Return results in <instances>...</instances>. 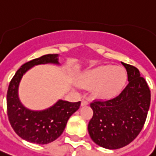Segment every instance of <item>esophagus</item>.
Here are the masks:
<instances>
[{"label": "esophagus", "mask_w": 156, "mask_h": 156, "mask_svg": "<svg viewBox=\"0 0 156 156\" xmlns=\"http://www.w3.org/2000/svg\"><path fill=\"white\" fill-rule=\"evenodd\" d=\"M89 105L88 99H86V98H83V99L81 100V105H82V106H84V105Z\"/></svg>", "instance_id": "1"}]
</instances>
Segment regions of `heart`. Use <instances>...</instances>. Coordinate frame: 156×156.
Listing matches in <instances>:
<instances>
[{"label": "heart", "instance_id": "1", "mask_svg": "<svg viewBox=\"0 0 156 156\" xmlns=\"http://www.w3.org/2000/svg\"><path fill=\"white\" fill-rule=\"evenodd\" d=\"M126 79V72L122 67L101 66L84 73L80 83L86 88L94 87L93 91L97 97L110 98L121 91Z\"/></svg>", "mask_w": 156, "mask_h": 156}]
</instances>
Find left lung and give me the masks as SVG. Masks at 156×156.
Listing matches in <instances>:
<instances>
[{"label": "left lung", "mask_w": 156, "mask_h": 156, "mask_svg": "<svg viewBox=\"0 0 156 156\" xmlns=\"http://www.w3.org/2000/svg\"><path fill=\"white\" fill-rule=\"evenodd\" d=\"M122 64L128 74L126 87L114 98L90 103L93 115L88 124L90 136L96 144L109 149L122 148L136 138L150 105V90L139 70Z\"/></svg>", "instance_id": "1"}]
</instances>
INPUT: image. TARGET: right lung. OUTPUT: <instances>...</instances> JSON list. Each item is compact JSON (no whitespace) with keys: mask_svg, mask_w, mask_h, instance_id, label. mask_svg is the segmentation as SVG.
Here are the masks:
<instances>
[{"mask_svg":"<svg viewBox=\"0 0 156 156\" xmlns=\"http://www.w3.org/2000/svg\"><path fill=\"white\" fill-rule=\"evenodd\" d=\"M58 54H46L25 63L10 81L7 92V111L9 122L15 133L29 142L47 144L61 136L68 119L80 107V101L70 103L58 100L45 110L34 111L25 108L18 98V87L24 73L41 64H58Z\"/></svg>","mask_w":156,"mask_h":156,"instance_id":"add662e5","label":"right lung"}]
</instances>
